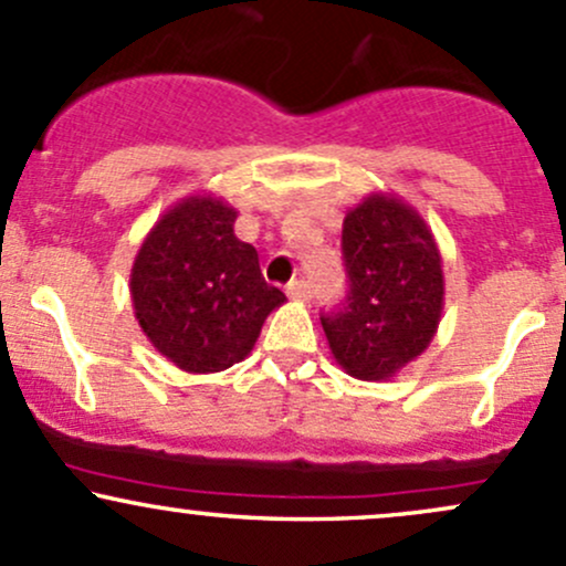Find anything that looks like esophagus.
Returning <instances> with one entry per match:
<instances>
[{
    "label": "esophagus",
    "instance_id": "34e87169",
    "mask_svg": "<svg viewBox=\"0 0 566 566\" xmlns=\"http://www.w3.org/2000/svg\"><path fill=\"white\" fill-rule=\"evenodd\" d=\"M287 295L293 297V301H308V297H312V284L303 282V279H293V282L287 284Z\"/></svg>",
    "mask_w": 566,
    "mask_h": 566
}]
</instances>
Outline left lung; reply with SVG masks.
<instances>
[{"instance_id": "1", "label": "left lung", "mask_w": 566, "mask_h": 566, "mask_svg": "<svg viewBox=\"0 0 566 566\" xmlns=\"http://www.w3.org/2000/svg\"><path fill=\"white\" fill-rule=\"evenodd\" d=\"M349 295L322 314L335 363L387 381L430 346L443 312V260L424 217L392 192H370L340 233Z\"/></svg>"}]
</instances>
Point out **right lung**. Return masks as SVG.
<instances>
[{"instance_id":"right-lung-1","label":"right lung","mask_w":566,"mask_h":566,"mask_svg":"<svg viewBox=\"0 0 566 566\" xmlns=\"http://www.w3.org/2000/svg\"><path fill=\"white\" fill-rule=\"evenodd\" d=\"M222 198L188 196L142 241L132 301L142 333L188 374H217L252 352L260 327L287 297L260 273L258 252L233 233Z\"/></svg>"}]
</instances>
